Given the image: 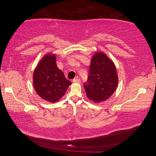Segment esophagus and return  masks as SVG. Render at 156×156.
I'll return each instance as SVG.
<instances>
[{
  "mask_svg": "<svg viewBox=\"0 0 156 156\" xmlns=\"http://www.w3.org/2000/svg\"><path fill=\"white\" fill-rule=\"evenodd\" d=\"M73 82L74 83H80V78L78 77H76V78H75L73 80Z\"/></svg>",
  "mask_w": 156,
  "mask_h": 156,
  "instance_id": "esophagus-1",
  "label": "esophagus"
}]
</instances>
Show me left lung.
<instances>
[{
    "mask_svg": "<svg viewBox=\"0 0 156 156\" xmlns=\"http://www.w3.org/2000/svg\"><path fill=\"white\" fill-rule=\"evenodd\" d=\"M118 75L115 63L106 54L98 52L91 58L88 82L84 84L86 96L95 103L106 101L115 91Z\"/></svg>",
    "mask_w": 156,
    "mask_h": 156,
    "instance_id": "obj_1",
    "label": "left lung"
}]
</instances>
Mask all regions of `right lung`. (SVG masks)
<instances>
[{"instance_id": "obj_1", "label": "right lung", "mask_w": 156, "mask_h": 156, "mask_svg": "<svg viewBox=\"0 0 156 156\" xmlns=\"http://www.w3.org/2000/svg\"><path fill=\"white\" fill-rule=\"evenodd\" d=\"M56 60L55 54L48 53L38 63L33 73V85L36 93L51 103L59 100L72 83L58 68Z\"/></svg>"}]
</instances>
